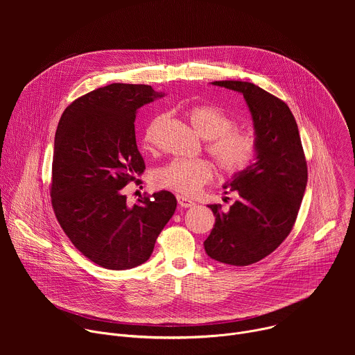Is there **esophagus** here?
Wrapping results in <instances>:
<instances>
[{
	"label": "esophagus",
	"mask_w": 355,
	"mask_h": 355,
	"mask_svg": "<svg viewBox=\"0 0 355 355\" xmlns=\"http://www.w3.org/2000/svg\"><path fill=\"white\" fill-rule=\"evenodd\" d=\"M177 200L181 208H192L195 207V202L191 200L189 198H185V196H177Z\"/></svg>",
	"instance_id": "obj_1"
}]
</instances>
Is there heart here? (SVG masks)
I'll use <instances>...</instances> for the list:
<instances>
[{
  "label": "heart",
  "instance_id": "heart-1",
  "mask_svg": "<svg viewBox=\"0 0 355 355\" xmlns=\"http://www.w3.org/2000/svg\"><path fill=\"white\" fill-rule=\"evenodd\" d=\"M185 115L196 133L207 139L205 151L225 177H236L247 171L256 162L260 143L256 132L250 128L236 126V119L223 110L195 104L187 108ZM166 115L151 119L143 130V144L151 148L156 143L160 126ZM215 170L208 160L174 159L156 168L151 181L159 188L170 189L181 195H193L214 180Z\"/></svg>",
  "mask_w": 355,
  "mask_h": 355
}]
</instances>
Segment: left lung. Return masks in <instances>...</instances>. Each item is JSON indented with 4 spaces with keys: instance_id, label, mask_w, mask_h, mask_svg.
Wrapping results in <instances>:
<instances>
[{
    "instance_id": "obj_1",
    "label": "left lung",
    "mask_w": 355,
    "mask_h": 355,
    "mask_svg": "<svg viewBox=\"0 0 355 355\" xmlns=\"http://www.w3.org/2000/svg\"><path fill=\"white\" fill-rule=\"evenodd\" d=\"M243 94L260 151L247 171L225 184L237 199L227 212L209 205L215 226L204 241L207 254L223 264L250 266L278 248L291 233L308 184L306 157L296 121L282 99L245 81H215Z\"/></svg>"
}]
</instances>
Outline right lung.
I'll use <instances>...</instances> for the list:
<instances>
[{"instance_id": "add662e5", "label": "right lung", "mask_w": 355, "mask_h": 355, "mask_svg": "<svg viewBox=\"0 0 355 355\" xmlns=\"http://www.w3.org/2000/svg\"><path fill=\"white\" fill-rule=\"evenodd\" d=\"M163 94L144 84L96 88L64 110L55 136L50 198L74 247L107 270H129L148 260L175 212L168 191L126 204L123 187L144 170L137 150V110Z\"/></svg>"}]
</instances>
